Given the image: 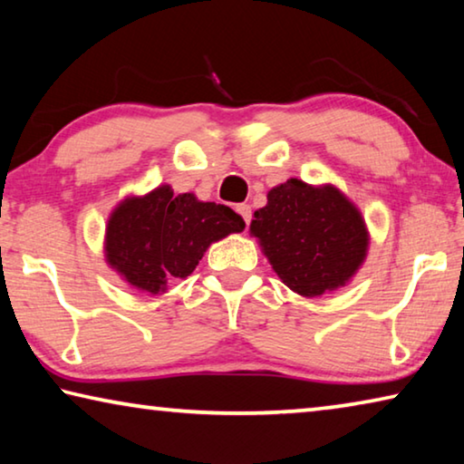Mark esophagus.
Segmentation results:
<instances>
[{
	"mask_svg": "<svg viewBox=\"0 0 464 464\" xmlns=\"http://www.w3.org/2000/svg\"><path fill=\"white\" fill-rule=\"evenodd\" d=\"M237 213L241 215L243 223L249 225V221H251V207H249V204H237Z\"/></svg>",
	"mask_w": 464,
	"mask_h": 464,
	"instance_id": "obj_1",
	"label": "esophagus"
}]
</instances>
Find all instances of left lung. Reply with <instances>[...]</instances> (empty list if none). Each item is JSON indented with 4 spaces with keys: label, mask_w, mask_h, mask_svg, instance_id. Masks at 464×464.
<instances>
[{
    "label": "left lung",
    "mask_w": 464,
    "mask_h": 464,
    "mask_svg": "<svg viewBox=\"0 0 464 464\" xmlns=\"http://www.w3.org/2000/svg\"><path fill=\"white\" fill-rule=\"evenodd\" d=\"M254 217L249 229L274 272L303 296L345 285L366 256L362 217L334 186L313 188L288 179L272 188L268 204Z\"/></svg>",
    "instance_id": "left-lung-1"
}]
</instances>
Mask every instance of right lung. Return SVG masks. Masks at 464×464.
I'll use <instances>...</instances> for the list:
<instances>
[{"label": "right lung", "mask_w": 464, "mask_h": 464, "mask_svg": "<svg viewBox=\"0 0 464 464\" xmlns=\"http://www.w3.org/2000/svg\"><path fill=\"white\" fill-rule=\"evenodd\" d=\"M243 218L225 204L200 202L161 186L143 198L124 200L106 229V257L127 282L147 293L186 278L213 241L243 231Z\"/></svg>", "instance_id": "obj_1"}]
</instances>
